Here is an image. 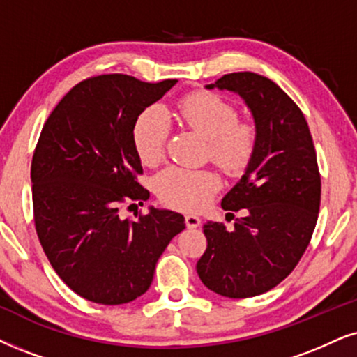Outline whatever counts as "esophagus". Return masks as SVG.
<instances>
[{
  "label": "esophagus",
  "mask_w": 357,
  "mask_h": 357,
  "mask_svg": "<svg viewBox=\"0 0 357 357\" xmlns=\"http://www.w3.org/2000/svg\"><path fill=\"white\" fill-rule=\"evenodd\" d=\"M184 220H186L188 229H196V227H199V225H201V219L197 218V215L188 214L186 218H184Z\"/></svg>",
  "instance_id": "34e87169"
}]
</instances>
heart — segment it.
<instances>
[{
    "instance_id": "heart-1",
    "label": "heart",
    "mask_w": 357,
    "mask_h": 357,
    "mask_svg": "<svg viewBox=\"0 0 357 357\" xmlns=\"http://www.w3.org/2000/svg\"><path fill=\"white\" fill-rule=\"evenodd\" d=\"M176 108L179 119L207 139V155L225 173L238 174L250 165L259 135L252 121L238 120L232 103L214 93L196 92L183 97ZM168 135V119L160 108H148L138 116L133 145L143 165L155 166L163 160ZM219 186L214 171L184 166H168L153 181L161 202L183 211L202 209Z\"/></svg>"
}]
</instances>
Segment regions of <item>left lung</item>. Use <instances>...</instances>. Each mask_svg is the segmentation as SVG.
Segmentation results:
<instances>
[{
    "instance_id": "8db88e82",
    "label": "left lung",
    "mask_w": 357,
    "mask_h": 357,
    "mask_svg": "<svg viewBox=\"0 0 357 357\" xmlns=\"http://www.w3.org/2000/svg\"><path fill=\"white\" fill-rule=\"evenodd\" d=\"M206 89L243 98L257 128V150L222 209L245 211L232 231L204 224L201 282L227 298L272 290L296 267L313 236L321 201L317 151L303 112L272 80L254 72L225 74Z\"/></svg>"
}]
</instances>
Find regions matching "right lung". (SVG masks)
<instances>
[{
	"instance_id": "obj_1",
	"label": "right lung",
	"mask_w": 357,
	"mask_h": 357,
	"mask_svg": "<svg viewBox=\"0 0 357 357\" xmlns=\"http://www.w3.org/2000/svg\"><path fill=\"white\" fill-rule=\"evenodd\" d=\"M174 79L148 84L123 74L90 77L72 87L49 115L31 163L34 224L44 254L82 298L123 305L153 282L156 261L184 231L181 214L150 207L121 219V202L150 192L133 145L139 114ZM135 206V204H132Z\"/></svg>"
}]
</instances>
